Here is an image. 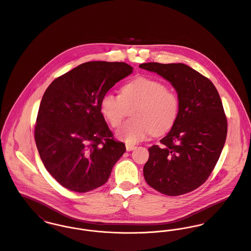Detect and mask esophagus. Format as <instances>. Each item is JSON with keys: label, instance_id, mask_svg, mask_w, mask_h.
<instances>
[{"label": "esophagus", "instance_id": "obj_1", "mask_svg": "<svg viewBox=\"0 0 251 251\" xmlns=\"http://www.w3.org/2000/svg\"><path fill=\"white\" fill-rule=\"evenodd\" d=\"M135 148H136V146H135V145L126 144V150H127V151H132V150H134Z\"/></svg>", "mask_w": 251, "mask_h": 251}]
</instances>
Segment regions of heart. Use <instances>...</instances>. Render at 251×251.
Returning <instances> with one entry per match:
<instances>
[{
    "label": "heart",
    "instance_id": "1",
    "mask_svg": "<svg viewBox=\"0 0 251 251\" xmlns=\"http://www.w3.org/2000/svg\"><path fill=\"white\" fill-rule=\"evenodd\" d=\"M135 107V120L116 131L117 138L130 145L139 143L152 133L161 136L168 132L178 118L180 98L163 82L139 76L124 84L120 94L107 92L100 102L101 112L114 128L121 124L129 109Z\"/></svg>",
    "mask_w": 251,
    "mask_h": 251
}]
</instances>
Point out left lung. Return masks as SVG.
Returning <instances> with one entry per match:
<instances>
[{"instance_id":"left-lung-1","label":"left lung","mask_w":251,"mask_h":251,"mask_svg":"<svg viewBox=\"0 0 251 251\" xmlns=\"http://www.w3.org/2000/svg\"><path fill=\"white\" fill-rule=\"evenodd\" d=\"M139 67L168 81L180 98L178 118L143 167L147 184L169 196L200 187L216 167L227 135L220 94L205 76L184 63L147 62Z\"/></svg>"}]
</instances>
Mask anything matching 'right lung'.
<instances>
[{"instance_id":"1","label":"right lung","mask_w":251,"mask_h":251,"mask_svg":"<svg viewBox=\"0 0 251 251\" xmlns=\"http://www.w3.org/2000/svg\"><path fill=\"white\" fill-rule=\"evenodd\" d=\"M132 72L125 62L88 61L55 79L44 92L34 139L44 167L62 187L86 193L108 181L126 147L113 138L100 102Z\"/></svg>"}]
</instances>
